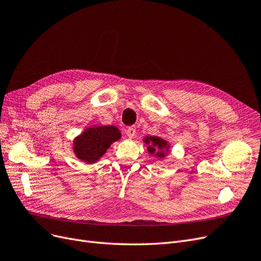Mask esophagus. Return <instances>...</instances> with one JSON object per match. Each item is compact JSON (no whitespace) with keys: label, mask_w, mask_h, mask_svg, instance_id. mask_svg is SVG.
Returning a JSON list of instances; mask_svg holds the SVG:
<instances>
[{"label":"esophagus","mask_w":261,"mask_h":261,"mask_svg":"<svg viewBox=\"0 0 261 261\" xmlns=\"http://www.w3.org/2000/svg\"><path fill=\"white\" fill-rule=\"evenodd\" d=\"M135 132H137V130H135L134 127H130V128H128V129L126 130V134H127V137H128L129 139H132V138L134 137Z\"/></svg>","instance_id":"obj_1"}]
</instances>
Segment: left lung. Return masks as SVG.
<instances>
[{
  "label": "left lung",
  "mask_w": 261,
  "mask_h": 261,
  "mask_svg": "<svg viewBox=\"0 0 261 261\" xmlns=\"http://www.w3.org/2000/svg\"><path fill=\"white\" fill-rule=\"evenodd\" d=\"M143 142L147 145V150L150 154L164 159L169 152V144L160 137H145Z\"/></svg>",
  "instance_id": "left-lung-1"
}]
</instances>
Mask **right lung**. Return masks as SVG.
Listing matches in <instances>:
<instances>
[{
    "mask_svg": "<svg viewBox=\"0 0 261 261\" xmlns=\"http://www.w3.org/2000/svg\"><path fill=\"white\" fill-rule=\"evenodd\" d=\"M121 138L114 126H92L86 128L73 141L74 155L82 162L94 164L102 156L109 147Z\"/></svg>",
    "mask_w": 261,
    "mask_h": 261,
    "instance_id": "add662e5",
    "label": "right lung"
}]
</instances>
